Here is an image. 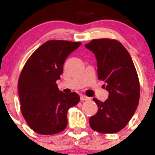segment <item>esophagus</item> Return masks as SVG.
<instances>
[{"instance_id":"esophagus-1","label":"esophagus","mask_w":155,"mask_h":155,"mask_svg":"<svg viewBox=\"0 0 155 155\" xmlns=\"http://www.w3.org/2000/svg\"><path fill=\"white\" fill-rule=\"evenodd\" d=\"M80 100L82 101H88V100H90V97H87V96L84 95V94H81Z\"/></svg>"}]
</instances>
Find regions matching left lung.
I'll return each mask as SVG.
<instances>
[{
	"label": "left lung",
	"mask_w": 155,
	"mask_h": 155,
	"mask_svg": "<svg viewBox=\"0 0 155 155\" xmlns=\"http://www.w3.org/2000/svg\"><path fill=\"white\" fill-rule=\"evenodd\" d=\"M97 61L98 79L104 82L108 98L93 101L97 112L89 119V125L101 133H115L127 126L139 105L140 85L131 56L116 40L94 39L85 45Z\"/></svg>",
	"instance_id": "obj_1"
}]
</instances>
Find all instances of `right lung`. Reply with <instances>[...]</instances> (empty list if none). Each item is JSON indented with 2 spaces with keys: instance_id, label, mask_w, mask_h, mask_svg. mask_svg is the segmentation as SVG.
Returning a JSON list of instances; mask_svg holds the SVG:
<instances>
[{
  "instance_id": "1",
  "label": "right lung",
  "mask_w": 155,
  "mask_h": 155,
  "mask_svg": "<svg viewBox=\"0 0 155 155\" xmlns=\"http://www.w3.org/2000/svg\"><path fill=\"white\" fill-rule=\"evenodd\" d=\"M80 42L51 40L40 46L25 63L18 83L21 111L30 128L41 135L61 133L67 126V111L79 103L76 92L66 94L56 84L67 57Z\"/></svg>"
}]
</instances>
